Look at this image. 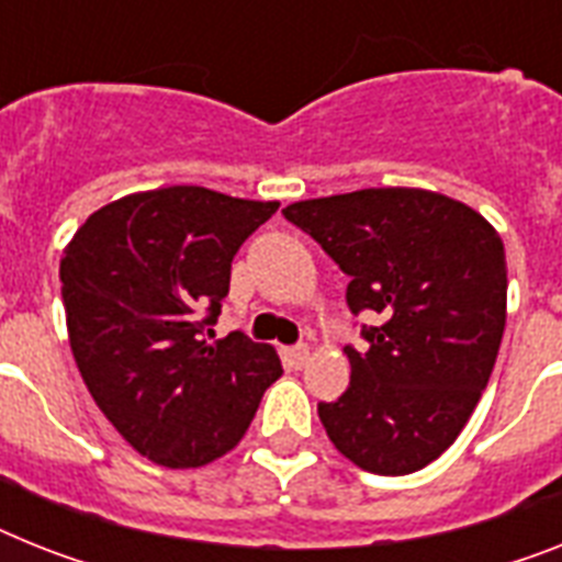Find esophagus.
Listing matches in <instances>:
<instances>
[{
    "label": "esophagus",
    "instance_id": "34e87169",
    "mask_svg": "<svg viewBox=\"0 0 562 562\" xmlns=\"http://www.w3.org/2000/svg\"><path fill=\"white\" fill-rule=\"evenodd\" d=\"M310 359V347L307 345H295L286 350V361H290L292 368H304Z\"/></svg>",
    "mask_w": 562,
    "mask_h": 562
}]
</instances>
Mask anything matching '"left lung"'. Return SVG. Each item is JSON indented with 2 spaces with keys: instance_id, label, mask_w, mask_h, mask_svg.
Masks as SVG:
<instances>
[{
  "instance_id": "left-lung-1",
  "label": "left lung",
  "mask_w": 562,
  "mask_h": 562,
  "mask_svg": "<svg viewBox=\"0 0 562 562\" xmlns=\"http://www.w3.org/2000/svg\"><path fill=\"white\" fill-rule=\"evenodd\" d=\"M284 217L350 276V313L364 350L347 345L350 387L318 402V419L350 462L414 474L448 451L474 414L505 330V252L465 203L425 189L290 203Z\"/></svg>"
}]
</instances>
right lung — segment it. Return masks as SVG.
<instances>
[{"label": "right lung", "instance_id": "add662e5", "mask_svg": "<svg viewBox=\"0 0 562 562\" xmlns=\"http://www.w3.org/2000/svg\"><path fill=\"white\" fill-rule=\"evenodd\" d=\"M203 187L120 198L77 229L59 263L82 382L134 451L166 468L224 457L281 375L270 345L240 330L206 345L232 258L276 215Z\"/></svg>", "mask_w": 562, "mask_h": 562}]
</instances>
